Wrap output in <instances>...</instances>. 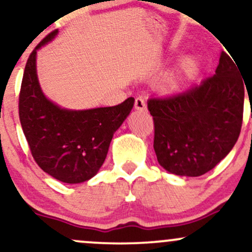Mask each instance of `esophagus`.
I'll use <instances>...</instances> for the list:
<instances>
[{"mask_svg":"<svg viewBox=\"0 0 252 252\" xmlns=\"http://www.w3.org/2000/svg\"><path fill=\"white\" fill-rule=\"evenodd\" d=\"M146 108H147L146 100H144L142 97L136 98V99H135V109L140 110V111H143V110H146Z\"/></svg>","mask_w":252,"mask_h":252,"instance_id":"34e87169","label":"esophagus"}]
</instances>
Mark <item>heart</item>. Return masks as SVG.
<instances>
[{"label": "heart", "instance_id": "heart-1", "mask_svg": "<svg viewBox=\"0 0 252 252\" xmlns=\"http://www.w3.org/2000/svg\"><path fill=\"white\" fill-rule=\"evenodd\" d=\"M196 68V65H195V62L192 59H186L184 63V70L185 72H187V73H193V72L195 71Z\"/></svg>", "mask_w": 252, "mask_h": 252}]
</instances>
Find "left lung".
Returning <instances> with one entry per match:
<instances>
[{"instance_id": "obj_1", "label": "left lung", "mask_w": 252, "mask_h": 252, "mask_svg": "<svg viewBox=\"0 0 252 252\" xmlns=\"http://www.w3.org/2000/svg\"><path fill=\"white\" fill-rule=\"evenodd\" d=\"M230 56L221 52L216 74L199 85L148 100L154 121L156 158L169 173L205 174L220 162L238 140L247 85Z\"/></svg>"}]
</instances>
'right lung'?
Instances as JSON below:
<instances>
[{"label":"right lung","mask_w":252,"mask_h":252,"mask_svg":"<svg viewBox=\"0 0 252 252\" xmlns=\"http://www.w3.org/2000/svg\"><path fill=\"white\" fill-rule=\"evenodd\" d=\"M58 31L46 35L26 63L19 96L22 130L37 166L57 180L79 184L97 174L108 154L115 131L134 106L129 97L109 108L66 110L52 103L40 89L36 51Z\"/></svg>","instance_id":"obj_1"}]
</instances>
